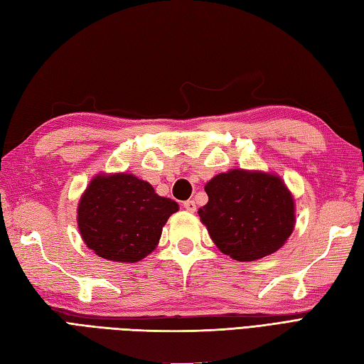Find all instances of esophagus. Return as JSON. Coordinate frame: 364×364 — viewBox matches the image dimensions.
Here are the masks:
<instances>
[{
  "instance_id": "obj_1",
  "label": "esophagus",
  "mask_w": 364,
  "mask_h": 364,
  "mask_svg": "<svg viewBox=\"0 0 364 364\" xmlns=\"http://www.w3.org/2000/svg\"><path fill=\"white\" fill-rule=\"evenodd\" d=\"M182 205H183L185 210L190 211V213L196 211V202H194V200H185V202L182 203Z\"/></svg>"
}]
</instances>
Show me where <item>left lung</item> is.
Segmentation results:
<instances>
[{"label":"left lung","mask_w":364,"mask_h":364,"mask_svg":"<svg viewBox=\"0 0 364 364\" xmlns=\"http://www.w3.org/2000/svg\"><path fill=\"white\" fill-rule=\"evenodd\" d=\"M205 191L200 223L230 258L261 259L279 250L294 232L295 199L278 174L235 168L210 179Z\"/></svg>","instance_id":"1"}]
</instances>
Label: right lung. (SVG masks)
<instances>
[{
	"instance_id": "add662e5",
	"label": "right lung",
	"mask_w": 364,
	"mask_h": 364,
	"mask_svg": "<svg viewBox=\"0 0 364 364\" xmlns=\"http://www.w3.org/2000/svg\"><path fill=\"white\" fill-rule=\"evenodd\" d=\"M177 202L159 196L153 185L131 173L94 176L77 207L86 247L114 262H137L151 253Z\"/></svg>"
}]
</instances>
